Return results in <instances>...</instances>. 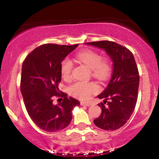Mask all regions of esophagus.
I'll use <instances>...</instances> for the list:
<instances>
[{
	"mask_svg": "<svg viewBox=\"0 0 159 159\" xmlns=\"http://www.w3.org/2000/svg\"><path fill=\"white\" fill-rule=\"evenodd\" d=\"M81 105L82 106H90V103H87V102H81Z\"/></svg>",
	"mask_w": 159,
	"mask_h": 159,
	"instance_id": "esophagus-1",
	"label": "esophagus"
}]
</instances>
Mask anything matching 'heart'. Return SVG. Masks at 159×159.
<instances>
[{
	"instance_id": "obj_1",
	"label": "heart",
	"mask_w": 159,
	"mask_h": 159,
	"mask_svg": "<svg viewBox=\"0 0 159 159\" xmlns=\"http://www.w3.org/2000/svg\"><path fill=\"white\" fill-rule=\"evenodd\" d=\"M75 58L78 62L91 69L94 77L100 80H105L110 76L111 72L110 61L107 59H101V56L98 53L91 50H84L77 53ZM72 66L73 64L69 59H65L62 61L61 72L62 77L65 80L70 79ZM98 90V86L93 82L78 81L71 86L69 90V93L74 97L86 100Z\"/></svg>"
}]
</instances>
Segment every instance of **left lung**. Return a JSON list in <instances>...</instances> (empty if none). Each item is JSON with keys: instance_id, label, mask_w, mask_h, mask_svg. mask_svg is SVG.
I'll return each instance as SVG.
<instances>
[{"instance_id": "obj_1", "label": "left lung", "mask_w": 159, "mask_h": 159, "mask_svg": "<svg viewBox=\"0 0 159 159\" xmlns=\"http://www.w3.org/2000/svg\"><path fill=\"white\" fill-rule=\"evenodd\" d=\"M85 44L105 51L113 63L110 81L103 92L97 96L100 99H104L103 102L98 104L102 113L93 122L96 126L104 130H116L129 120L138 99L140 77L134 56L129 49L114 42L99 41Z\"/></svg>"}]
</instances>
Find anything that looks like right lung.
<instances>
[{
	"mask_svg": "<svg viewBox=\"0 0 159 159\" xmlns=\"http://www.w3.org/2000/svg\"><path fill=\"white\" fill-rule=\"evenodd\" d=\"M78 45H43L23 62L21 93L24 102L34 123L45 132H58L68 126L72 110L80 105L77 99L68 97L58 87L61 81V62ZM54 96L63 97V102L54 105Z\"/></svg>",
	"mask_w": 159,
	"mask_h": 159,
	"instance_id": "1",
	"label": "right lung"
}]
</instances>
